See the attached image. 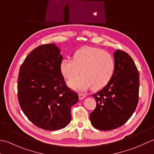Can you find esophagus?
I'll use <instances>...</instances> for the list:
<instances>
[{
  "label": "esophagus",
  "mask_w": 154,
  "mask_h": 154,
  "mask_svg": "<svg viewBox=\"0 0 154 154\" xmlns=\"http://www.w3.org/2000/svg\"><path fill=\"white\" fill-rule=\"evenodd\" d=\"M78 96H79V99L80 100H82L84 99V98H86V96L83 94H78Z\"/></svg>",
  "instance_id": "esophagus-1"
}]
</instances>
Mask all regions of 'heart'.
<instances>
[{"mask_svg":"<svg viewBox=\"0 0 154 154\" xmlns=\"http://www.w3.org/2000/svg\"><path fill=\"white\" fill-rule=\"evenodd\" d=\"M60 70L66 79H70L79 72L80 76L68 82L72 89L84 91L91 87L98 91L103 88L114 76L116 63L113 56L105 51L94 47H84L74 53L72 60L63 58Z\"/></svg>","mask_w":154,"mask_h":154,"instance_id":"b5f03b06","label":"heart"}]
</instances>
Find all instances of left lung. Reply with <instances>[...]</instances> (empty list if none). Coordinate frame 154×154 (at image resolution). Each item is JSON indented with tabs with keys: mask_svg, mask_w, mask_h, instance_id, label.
<instances>
[{
	"mask_svg": "<svg viewBox=\"0 0 154 154\" xmlns=\"http://www.w3.org/2000/svg\"><path fill=\"white\" fill-rule=\"evenodd\" d=\"M115 72L111 81L92 96L96 107L90 114L92 125L108 131L123 125L132 116L139 98L140 75L131 56L120 50L114 53Z\"/></svg>",
	"mask_w": 154,
	"mask_h": 154,
	"instance_id": "obj_1",
	"label": "left lung"
}]
</instances>
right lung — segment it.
I'll use <instances>...</instances> for the list:
<instances>
[{"label": "right lung", "mask_w": 154, "mask_h": 154, "mask_svg": "<svg viewBox=\"0 0 154 154\" xmlns=\"http://www.w3.org/2000/svg\"><path fill=\"white\" fill-rule=\"evenodd\" d=\"M62 60L54 44L40 45L29 53L18 77V100L24 115L36 126L58 130L70 123L71 107L78 96L66 85L60 70Z\"/></svg>", "instance_id": "right-lung-1"}]
</instances>
